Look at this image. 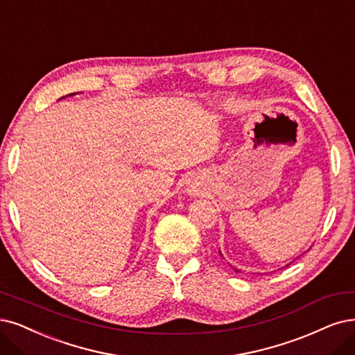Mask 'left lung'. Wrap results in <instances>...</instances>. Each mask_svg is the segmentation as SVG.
Returning <instances> with one entry per match:
<instances>
[{
  "label": "left lung",
  "mask_w": 355,
  "mask_h": 355,
  "mask_svg": "<svg viewBox=\"0 0 355 355\" xmlns=\"http://www.w3.org/2000/svg\"><path fill=\"white\" fill-rule=\"evenodd\" d=\"M219 253H220V252H219ZM220 256H222V253H220ZM286 266H288V265H286ZM231 268L234 269V272H235V273H241V270H240V269H237V268H234V266H231Z\"/></svg>",
  "instance_id": "obj_1"
}]
</instances>
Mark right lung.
Wrapping results in <instances>:
<instances>
[{
    "label": "right lung",
    "instance_id": "right-lung-1",
    "mask_svg": "<svg viewBox=\"0 0 355 355\" xmlns=\"http://www.w3.org/2000/svg\"><path fill=\"white\" fill-rule=\"evenodd\" d=\"M73 95H76V94H70V95H67V96H73ZM62 98H64V96H62ZM62 98H61V99H62Z\"/></svg>",
    "mask_w": 355,
    "mask_h": 355
}]
</instances>
